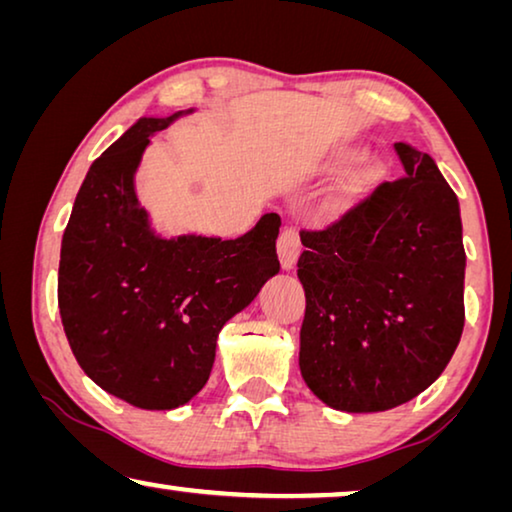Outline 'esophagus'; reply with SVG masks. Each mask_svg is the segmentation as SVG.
<instances>
[{
  "mask_svg": "<svg viewBox=\"0 0 512 512\" xmlns=\"http://www.w3.org/2000/svg\"><path fill=\"white\" fill-rule=\"evenodd\" d=\"M300 255V234L296 227H285L278 237V257L282 269H294L296 259Z\"/></svg>",
  "mask_w": 512,
  "mask_h": 512,
  "instance_id": "34e87169",
  "label": "esophagus"
}]
</instances>
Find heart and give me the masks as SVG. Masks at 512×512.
Returning <instances> with one entry per match:
<instances>
[{
  "instance_id": "b5f03b06",
  "label": "heart",
  "mask_w": 512,
  "mask_h": 512,
  "mask_svg": "<svg viewBox=\"0 0 512 512\" xmlns=\"http://www.w3.org/2000/svg\"><path fill=\"white\" fill-rule=\"evenodd\" d=\"M360 159H362V150H360V148H346L342 154H339V159H337V166H348V164H355V161H360ZM371 175H373V173H364L362 182L371 180Z\"/></svg>"
}]
</instances>
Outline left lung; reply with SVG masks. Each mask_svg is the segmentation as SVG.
Masks as SVG:
<instances>
[{
	"label": "left lung",
	"instance_id": "obj_1",
	"mask_svg": "<svg viewBox=\"0 0 512 512\" xmlns=\"http://www.w3.org/2000/svg\"><path fill=\"white\" fill-rule=\"evenodd\" d=\"M405 175L323 230H303L298 364L335 410L383 412L431 387L465 326L456 193L426 152L394 145Z\"/></svg>",
	"mask_w": 512,
	"mask_h": 512
}]
</instances>
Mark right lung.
I'll list each match as a JSON object with an SVG mask.
<instances>
[{
	"mask_svg": "<svg viewBox=\"0 0 512 512\" xmlns=\"http://www.w3.org/2000/svg\"><path fill=\"white\" fill-rule=\"evenodd\" d=\"M184 111L141 118L88 168L61 241L59 312L79 367L143 410H173L205 387L218 332L280 271V216L237 239H161L134 173L150 136Z\"/></svg>",
	"mask_w": 512,
	"mask_h": 512,
	"instance_id": "right-lung-1",
	"label": "right lung"
}]
</instances>
